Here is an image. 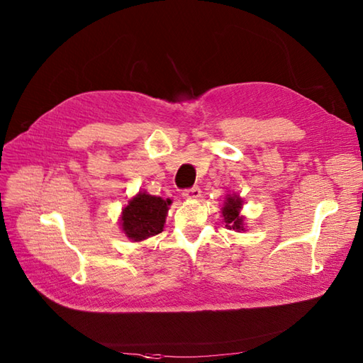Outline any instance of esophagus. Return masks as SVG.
Segmentation results:
<instances>
[{
  "label": "esophagus",
  "instance_id": "34e87169",
  "mask_svg": "<svg viewBox=\"0 0 363 363\" xmlns=\"http://www.w3.org/2000/svg\"><path fill=\"white\" fill-rule=\"evenodd\" d=\"M199 196H201V190H199V187H191L184 191V198L187 199H196Z\"/></svg>",
  "mask_w": 363,
  "mask_h": 363
}]
</instances>
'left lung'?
<instances>
[{"label": "left lung", "instance_id": "8db88e82", "mask_svg": "<svg viewBox=\"0 0 363 363\" xmlns=\"http://www.w3.org/2000/svg\"><path fill=\"white\" fill-rule=\"evenodd\" d=\"M242 209V198L237 195L229 196L228 201L223 207V217H225V223L228 229L233 230H243V217H240Z\"/></svg>", "mask_w": 363, "mask_h": 363}]
</instances>
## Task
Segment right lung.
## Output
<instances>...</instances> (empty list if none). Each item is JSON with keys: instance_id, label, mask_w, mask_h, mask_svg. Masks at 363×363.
Segmentation results:
<instances>
[{"instance_id": "1", "label": "right lung", "mask_w": 363, "mask_h": 363, "mask_svg": "<svg viewBox=\"0 0 363 363\" xmlns=\"http://www.w3.org/2000/svg\"><path fill=\"white\" fill-rule=\"evenodd\" d=\"M169 204H172V199L138 194L123 209L121 226L125 234L135 242L160 234Z\"/></svg>"}]
</instances>
